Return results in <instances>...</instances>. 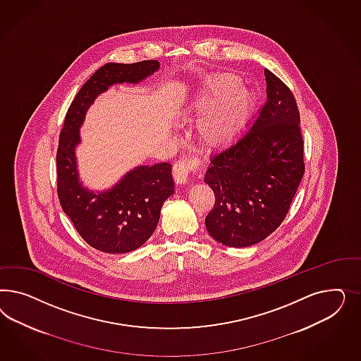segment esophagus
Returning a JSON list of instances; mask_svg holds the SVG:
<instances>
[{
    "mask_svg": "<svg viewBox=\"0 0 361 361\" xmlns=\"http://www.w3.org/2000/svg\"><path fill=\"white\" fill-rule=\"evenodd\" d=\"M196 165V160H192V159H188V157H181L180 160H177L175 165H173V169H172L176 181L180 183V184L186 183L189 173L195 169Z\"/></svg>",
    "mask_w": 361,
    "mask_h": 361,
    "instance_id": "1",
    "label": "esophagus"
}]
</instances>
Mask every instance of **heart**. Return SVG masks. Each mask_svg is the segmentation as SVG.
Listing matches in <instances>:
<instances>
[{
  "instance_id": "heart-1",
  "label": "heart",
  "mask_w": 361,
  "mask_h": 361,
  "mask_svg": "<svg viewBox=\"0 0 361 361\" xmlns=\"http://www.w3.org/2000/svg\"><path fill=\"white\" fill-rule=\"evenodd\" d=\"M252 92L234 74H217L205 80L188 100V111L201 114L196 131L201 142L219 145L233 139L252 114Z\"/></svg>"
}]
</instances>
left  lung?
I'll return each mask as SVG.
<instances>
[{"instance_id": "obj_1", "label": "left lung", "mask_w": 361, "mask_h": 361, "mask_svg": "<svg viewBox=\"0 0 361 361\" xmlns=\"http://www.w3.org/2000/svg\"><path fill=\"white\" fill-rule=\"evenodd\" d=\"M264 77L267 99L249 131L212 156L204 177L216 196L205 226L230 247L252 246L278 229L305 175L295 98L267 68Z\"/></svg>"}]
</instances>
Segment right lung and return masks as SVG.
I'll return each instance as SVG.
<instances>
[{
    "mask_svg": "<svg viewBox=\"0 0 361 361\" xmlns=\"http://www.w3.org/2000/svg\"><path fill=\"white\" fill-rule=\"evenodd\" d=\"M159 68V61L106 63L82 86L66 114L56 151L58 197L80 237L99 252H133L149 240L165 200L175 193V181L169 163L139 165L109 189L90 190L78 172L80 127L102 92L114 85H136Z\"/></svg>",
    "mask_w": 361,
    "mask_h": 361,
    "instance_id": "right-lung-1",
    "label": "right lung"
}]
</instances>
